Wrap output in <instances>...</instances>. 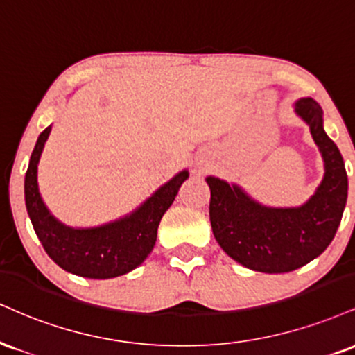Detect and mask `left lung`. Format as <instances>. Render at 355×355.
Instances as JSON below:
<instances>
[{
    "label": "left lung",
    "mask_w": 355,
    "mask_h": 355,
    "mask_svg": "<svg viewBox=\"0 0 355 355\" xmlns=\"http://www.w3.org/2000/svg\"><path fill=\"white\" fill-rule=\"evenodd\" d=\"M324 160L322 182L301 207H266L236 183L207 177L215 240L234 261L259 272H289L331 245L347 202V173L337 145L324 130L322 109L311 97L294 102Z\"/></svg>",
    "instance_id": "obj_1"
}]
</instances>
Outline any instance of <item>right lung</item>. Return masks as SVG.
Here are the masks:
<instances>
[{"label":"right lung","mask_w":355,"mask_h":355,"mask_svg":"<svg viewBox=\"0 0 355 355\" xmlns=\"http://www.w3.org/2000/svg\"><path fill=\"white\" fill-rule=\"evenodd\" d=\"M49 134L51 125L37 137L24 178L28 215L46 253L64 271L91 279H109L135 270L155 246L162 216L189 178V170L178 172L129 215L92 228H72L49 211L37 185V165Z\"/></svg>","instance_id":"add662e5"}]
</instances>
